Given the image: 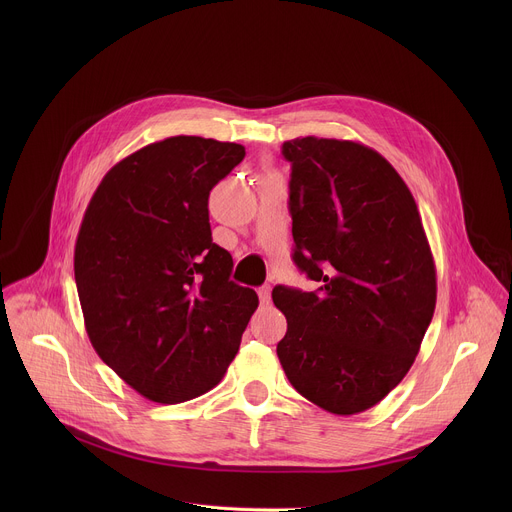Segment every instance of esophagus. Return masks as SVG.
<instances>
[{"label": "esophagus", "instance_id": "34e87169", "mask_svg": "<svg viewBox=\"0 0 512 512\" xmlns=\"http://www.w3.org/2000/svg\"><path fill=\"white\" fill-rule=\"evenodd\" d=\"M259 300H261L263 306H269V304H271V285L259 287Z\"/></svg>", "mask_w": 512, "mask_h": 512}]
</instances>
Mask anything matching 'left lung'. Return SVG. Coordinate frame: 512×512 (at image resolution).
<instances>
[{
  "label": "left lung",
  "mask_w": 512,
  "mask_h": 512,
  "mask_svg": "<svg viewBox=\"0 0 512 512\" xmlns=\"http://www.w3.org/2000/svg\"><path fill=\"white\" fill-rule=\"evenodd\" d=\"M281 152L294 261L318 289H273L287 320L277 356L302 397L354 415L411 369L435 310L433 255L411 190L379 152L314 135Z\"/></svg>",
  "instance_id": "8db88e82"
}]
</instances>
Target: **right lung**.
Masks as SVG:
<instances>
[{
	"instance_id": "right-lung-1",
	"label": "right lung",
	"mask_w": 512,
	"mask_h": 512,
	"mask_svg": "<svg viewBox=\"0 0 512 512\" xmlns=\"http://www.w3.org/2000/svg\"><path fill=\"white\" fill-rule=\"evenodd\" d=\"M243 158L241 143L166 137L115 164L85 210L75 279L89 340L150 401L221 383L259 306L208 223L210 190Z\"/></svg>"
}]
</instances>
